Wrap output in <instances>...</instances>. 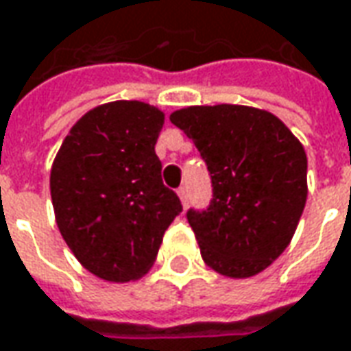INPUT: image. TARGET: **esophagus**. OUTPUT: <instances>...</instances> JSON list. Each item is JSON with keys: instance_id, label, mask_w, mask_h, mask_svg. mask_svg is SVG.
<instances>
[{"instance_id": "obj_1", "label": "esophagus", "mask_w": 351, "mask_h": 351, "mask_svg": "<svg viewBox=\"0 0 351 351\" xmlns=\"http://www.w3.org/2000/svg\"><path fill=\"white\" fill-rule=\"evenodd\" d=\"M178 197H180L181 204L185 206V204H187V199H189V195H187V187H185V185L178 189Z\"/></svg>"}]
</instances>
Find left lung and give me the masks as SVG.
I'll use <instances>...</instances> for the list:
<instances>
[{
	"instance_id": "obj_1",
	"label": "left lung",
	"mask_w": 351,
	"mask_h": 351,
	"mask_svg": "<svg viewBox=\"0 0 351 351\" xmlns=\"http://www.w3.org/2000/svg\"><path fill=\"white\" fill-rule=\"evenodd\" d=\"M170 121L213 178V203L187 213L206 267L249 278L290 245L307 201V154L274 114L251 106H187Z\"/></svg>"
}]
</instances>
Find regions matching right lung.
<instances>
[{"mask_svg":"<svg viewBox=\"0 0 351 351\" xmlns=\"http://www.w3.org/2000/svg\"><path fill=\"white\" fill-rule=\"evenodd\" d=\"M162 125L164 112L147 102L96 106L69 129L51 164L60 234L82 267L106 282L145 276L181 213L154 152Z\"/></svg>","mask_w":351,"mask_h":351,"instance_id":"1","label":"right lung"}]
</instances>
